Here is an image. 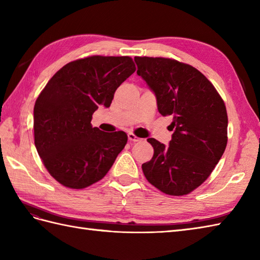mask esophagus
Masks as SVG:
<instances>
[{
	"instance_id": "1",
	"label": "esophagus",
	"mask_w": 260,
	"mask_h": 260,
	"mask_svg": "<svg viewBox=\"0 0 260 260\" xmlns=\"http://www.w3.org/2000/svg\"><path fill=\"white\" fill-rule=\"evenodd\" d=\"M127 136H128V141H131V142H140L141 141L140 137H137L133 133H128V134H127Z\"/></svg>"
}]
</instances>
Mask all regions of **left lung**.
<instances>
[{
    "instance_id": "1",
    "label": "left lung",
    "mask_w": 260,
    "mask_h": 260,
    "mask_svg": "<svg viewBox=\"0 0 260 260\" xmlns=\"http://www.w3.org/2000/svg\"><path fill=\"white\" fill-rule=\"evenodd\" d=\"M137 75L156 96L162 116L174 128L170 145L155 139L151 161L142 164L146 180L169 196H185L211 174L228 142V115L221 96L200 71L178 60L135 57Z\"/></svg>"
}]
</instances>
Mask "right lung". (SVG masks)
Masks as SVG:
<instances>
[{"mask_svg":"<svg viewBox=\"0 0 260 260\" xmlns=\"http://www.w3.org/2000/svg\"><path fill=\"white\" fill-rule=\"evenodd\" d=\"M136 70L131 57L90 56L67 63L37 98L35 145L52 178L69 189L102 180L127 143L125 132L104 133L90 121L109 107L116 89Z\"/></svg>","mask_w":260,"mask_h":260,"instance_id":"obj_1","label":"right lung"}]
</instances>
